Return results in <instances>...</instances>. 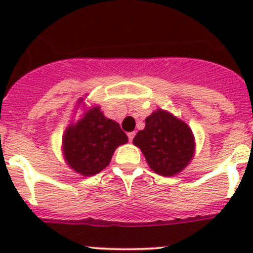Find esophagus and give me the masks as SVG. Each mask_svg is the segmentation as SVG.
Returning <instances> with one entry per match:
<instances>
[{
	"mask_svg": "<svg viewBox=\"0 0 253 253\" xmlns=\"http://www.w3.org/2000/svg\"><path fill=\"white\" fill-rule=\"evenodd\" d=\"M134 137H135V131H130V133H128V138H129V142H133Z\"/></svg>",
	"mask_w": 253,
	"mask_h": 253,
	"instance_id": "obj_1",
	"label": "esophagus"
}]
</instances>
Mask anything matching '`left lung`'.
I'll list each match as a JSON object with an SVG mask.
<instances>
[{"mask_svg":"<svg viewBox=\"0 0 253 253\" xmlns=\"http://www.w3.org/2000/svg\"><path fill=\"white\" fill-rule=\"evenodd\" d=\"M149 167L161 176H173L184 169L194 154V135L182 120L163 110L146 119V128L133 139Z\"/></svg>","mask_w":253,"mask_h":253,"instance_id":"left-lung-1","label":"left lung"}]
</instances>
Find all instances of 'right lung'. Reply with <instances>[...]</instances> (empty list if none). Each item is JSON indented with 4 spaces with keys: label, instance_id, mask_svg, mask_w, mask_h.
Returning a JSON list of instances; mask_svg holds the SVG:
<instances>
[{
    "label": "right lung",
    "instance_id": "obj_1",
    "mask_svg": "<svg viewBox=\"0 0 253 253\" xmlns=\"http://www.w3.org/2000/svg\"><path fill=\"white\" fill-rule=\"evenodd\" d=\"M128 142L120 125L105 118L100 107H93L63 137L64 156L68 165L84 176H92L110 163L116 147Z\"/></svg>",
    "mask_w": 253,
    "mask_h": 253
}]
</instances>
